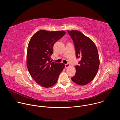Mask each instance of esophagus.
Instances as JSON below:
<instances>
[{"mask_svg": "<svg viewBox=\"0 0 120 120\" xmlns=\"http://www.w3.org/2000/svg\"><path fill=\"white\" fill-rule=\"evenodd\" d=\"M64 66H65V68H68V67H69L70 66V64H65V65H64Z\"/></svg>", "mask_w": 120, "mask_h": 120, "instance_id": "esophagus-1", "label": "esophagus"}]
</instances>
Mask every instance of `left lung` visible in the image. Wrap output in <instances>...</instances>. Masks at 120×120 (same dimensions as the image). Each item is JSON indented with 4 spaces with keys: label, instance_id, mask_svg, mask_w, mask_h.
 Masks as SVG:
<instances>
[{
    "label": "left lung",
    "instance_id": "left-lung-1",
    "mask_svg": "<svg viewBox=\"0 0 120 120\" xmlns=\"http://www.w3.org/2000/svg\"><path fill=\"white\" fill-rule=\"evenodd\" d=\"M67 31L74 42L76 58L81 60L79 64L75 66L76 73L71 79L77 84L86 85L94 79L99 69L100 61L97 47L90 38L81 32Z\"/></svg>",
    "mask_w": 120,
    "mask_h": 120
}]
</instances>
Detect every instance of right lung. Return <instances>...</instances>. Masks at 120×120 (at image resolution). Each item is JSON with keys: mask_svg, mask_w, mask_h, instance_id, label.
<instances>
[{"mask_svg": "<svg viewBox=\"0 0 120 120\" xmlns=\"http://www.w3.org/2000/svg\"><path fill=\"white\" fill-rule=\"evenodd\" d=\"M65 34L64 31L39 30L30 39L27 47L26 65L33 79L48 88L55 84L64 68L63 63L50 61L55 43Z\"/></svg>", "mask_w": 120, "mask_h": 120, "instance_id": "add662e5", "label": "right lung"}]
</instances>
